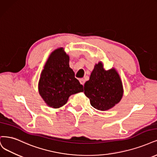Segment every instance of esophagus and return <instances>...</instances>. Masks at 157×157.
Listing matches in <instances>:
<instances>
[{"label":"esophagus","instance_id":"esophagus-1","mask_svg":"<svg viewBox=\"0 0 157 157\" xmlns=\"http://www.w3.org/2000/svg\"><path fill=\"white\" fill-rule=\"evenodd\" d=\"M79 81H80V82L81 84H82V85L84 84L85 80H84V78H80V79H79Z\"/></svg>","mask_w":157,"mask_h":157}]
</instances>
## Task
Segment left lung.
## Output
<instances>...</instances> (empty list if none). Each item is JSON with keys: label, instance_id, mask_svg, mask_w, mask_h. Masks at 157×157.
<instances>
[{"label": "left lung", "instance_id": "8db88e82", "mask_svg": "<svg viewBox=\"0 0 157 157\" xmlns=\"http://www.w3.org/2000/svg\"><path fill=\"white\" fill-rule=\"evenodd\" d=\"M84 89L91 105L101 111L112 109L121 101L123 94L121 80L116 70L112 68L106 71L101 62L95 64Z\"/></svg>", "mask_w": 157, "mask_h": 157}]
</instances>
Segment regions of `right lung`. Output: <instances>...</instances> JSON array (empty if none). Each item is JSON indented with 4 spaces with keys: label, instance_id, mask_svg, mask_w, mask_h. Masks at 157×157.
Returning a JSON list of instances; mask_svg holds the SVG:
<instances>
[{
    "label": "right lung",
    "instance_id": "1",
    "mask_svg": "<svg viewBox=\"0 0 157 157\" xmlns=\"http://www.w3.org/2000/svg\"><path fill=\"white\" fill-rule=\"evenodd\" d=\"M69 56L63 48L54 51L41 73L39 93L45 103L53 109L66 104L70 95L83 91V86L69 67Z\"/></svg>",
    "mask_w": 157,
    "mask_h": 157
}]
</instances>
